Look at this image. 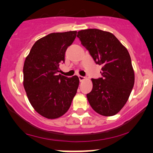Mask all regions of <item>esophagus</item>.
<instances>
[{
  "mask_svg": "<svg viewBox=\"0 0 153 153\" xmlns=\"http://www.w3.org/2000/svg\"><path fill=\"white\" fill-rule=\"evenodd\" d=\"M79 80H80V81H83V80H85V77L84 76H80V75H79Z\"/></svg>",
  "mask_w": 153,
  "mask_h": 153,
  "instance_id": "obj_1",
  "label": "esophagus"
}]
</instances>
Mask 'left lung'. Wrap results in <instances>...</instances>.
Wrapping results in <instances>:
<instances>
[{
	"mask_svg": "<svg viewBox=\"0 0 153 153\" xmlns=\"http://www.w3.org/2000/svg\"><path fill=\"white\" fill-rule=\"evenodd\" d=\"M76 36L95 63L102 65L101 78L91 79L93 89L87 94L90 105L102 116H114L126 104L134 84L129 52L109 32L86 29Z\"/></svg>",
	"mask_w": 153,
	"mask_h": 153,
	"instance_id": "1",
	"label": "left lung"
}]
</instances>
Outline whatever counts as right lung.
<instances>
[{
	"mask_svg": "<svg viewBox=\"0 0 153 153\" xmlns=\"http://www.w3.org/2000/svg\"><path fill=\"white\" fill-rule=\"evenodd\" d=\"M76 31L53 33L33 45L24 65V87L34 109L45 118L55 119L68 111L76 95L79 77L58 74L65 53Z\"/></svg>",
	"mask_w": 153,
	"mask_h": 153,
	"instance_id": "add662e5",
	"label": "right lung"
}]
</instances>
